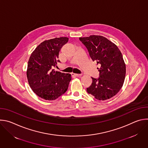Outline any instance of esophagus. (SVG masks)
Wrapping results in <instances>:
<instances>
[{
    "label": "esophagus",
    "mask_w": 148,
    "mask_h": 148,
    "mask_svg": "<svg viewBox=\"0 0 148 148\" xmlns=\"http://www.w3.org/2000/svg\"><path fill=\"white\" fill-rule=\"evenodd\" d=\"M71 75H74V76H76V77H79V76L82 75L81 74H75V73H71Z\"/></svg>",
    "instance_id": "esophagus-1"
}]
</instances>
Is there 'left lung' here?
I'll list each match as a JSON object with an SVG mask.
<instances>
[{
  "mask_svg": "<svg viewBox=\"0 0 148 148\" xmlns=\"http://www.w3.org/2000/svg\"><path fill=\"white\" fill-rule=\"evenodd\" d=\"M87 47L92 61L99 68V78H92V82L87 88L88 94L98 100H107L115 96L122 87L126 66L122 53L112 41L101 36L79 37Z\"/></svg>",
  "mask_w": 148,
  "mask_h": 148,
  "instance_id": "8db88e82",
  "label": "left lung"
}]
</instances>
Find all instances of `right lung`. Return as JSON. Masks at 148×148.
I'll list each match as a JSON object with an SVG mask.
<instances>
[{"label":"right lung","instance_id":"1","mask_svg":"<svg viewBox=\"0 0 148 148\" xmlns=\"http://www.w3.org/2000/svg\"><path fill=\"white\" fill-rule=\"evenodd\" d=\"M69 38L56 37L41 43L32 53L27 64V77L30 88L39 97L55 100L64 94L71 79L70 74L55 71L59 52Z\"/></svg>","mask_w":148,"mask_h":148}]
</instances>
